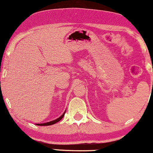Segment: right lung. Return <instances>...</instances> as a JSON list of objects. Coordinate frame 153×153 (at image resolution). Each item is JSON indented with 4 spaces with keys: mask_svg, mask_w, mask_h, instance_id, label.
I'll return each mask as SVG.
<instances>
[{
    "mask_svg": "<svg viewBox=\"0 0 153 153\" xmlns=\"http://www.w3.org/2000/svg\"><path fill=\"white\" fill-rule=\"evenodd\" d=\"M65 112H66V110H65V111L64 112V113L61 115V116H60L59 117H58V118H56V120H52V121L47 122V123H37L36 125H38V126H51V125H53V124L57 123V122L59 121V120H61V119H62V117H64V115H65Z\"/></svg>",
    "mask_w": 153,
    "mask_h": 153,
    "instance_id": "add662e5",
    "label": "right lung"
}]
</instances>
